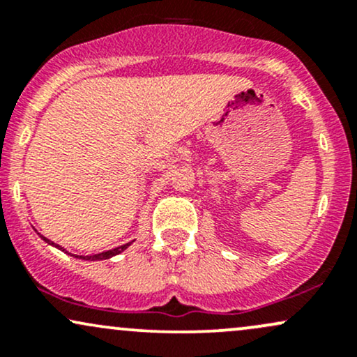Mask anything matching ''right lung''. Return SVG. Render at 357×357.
I'll return each instance as SVG.
<instances>
[{
	"mask_svg": "<svg viewBox=\"0 0 357 357\" xmlns=\"http://www.w3.org/2000/svg\"><path fill=\"white\" fill-rule=\"evenodd\" d=\"M42 236V235H40ZM42 238L47 241L48 245H53V247H56L59 250H61V252H65L63 248L60 247V245H55L53 243V241H50L48 238H45V236H42ZM130 243H126V245H121V247H117V248H112V250H107V252H102V253H97V255H72V257H75V258H82V260H90V261H93V260H107V258H110V257H114V255H119V253H122L124 252V250L129 247ZM67 253V252H65Z\"/></svg>",
	"mask_w": 357,
	"mask_h": 357,
	"instance_id": "add662e5",
	"label": "right lung"
}]
</instances>
